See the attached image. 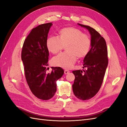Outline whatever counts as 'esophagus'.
<instances>
[{
	"mask_svg": "<svg viewBox=\"0 0 127 127\" xmlns=\"http://www.w3.org/2000/svg\"><path fill=\"white\" fill-rule=\"evenodd\" d=\"M69 73V71L68 70H67V69H65L64 73H65V74H68V73Z\"/></svg>",
	"mask_w": 127,
	"mask_h": 127,
	"instance_id": "34e87169",
	"label": "esophagus"
}]
</instances>
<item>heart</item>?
I'll list each match as a JSON object with an SVG mask.
<instances>
[{
	"instance_id": "heart-1",
	"label": "heart",
	"mask_w": 127,
	"mask_h": 127,
	"mask_svg": "<svg viewBox=\"0 0 127 127\" xmlns=\"http://www.w3.org/2000/svg\"><path fill=\"white\" fill-rule=\"evenodd\" d=\"M60 37L51 36L47 40L49 51L57 54L66 45L67 51L60 53L52 59L53 65L64 68H71L76 62L77 58H83L90 50L91 39L89 35L83 33L75 27H65L59 31Z\"/></svg>"
}]
</instances>
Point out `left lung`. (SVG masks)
Returning <instances> with one entry per match:
<instances>
[{"instance_id": "1", "label": "left lung", "mask_w": 127, "mask_h": 127, "mask_svg": "<svg viewBox=\"0 0 127 127\" xmlns=\"http://www.w3.org/2000/svg\"><path fill=\"white\" fill-rule=\"evenodd\" d=\"M91 35V48L83 60V70L72 71L75 75L72 85L75 96L82 100L93 97L99 92L108 64V50L104 38L94 28L79 24Z\"/></svg>"}]
</instances>
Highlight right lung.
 I'll use <instances>...</instances> for the list:
<instances>
[{"mask_svg":"<svg viewBox=\"0 0 127 127\" xmlns=\"http://www.w3.org/2000/svg\"><path fill=\"white\" fill-rule=\"evenodd\" d=\"M52 25L48 23L32 28L24 42L21 54L27 83L32 94L43 100L54 95L56 81L64 72L60 67H52L50 73L46 72L49 56L46 42Z\"/></svg>","mask_w":127,"mask_h":127,"instance_id":"1","label":"right lung"}]
</instances>
